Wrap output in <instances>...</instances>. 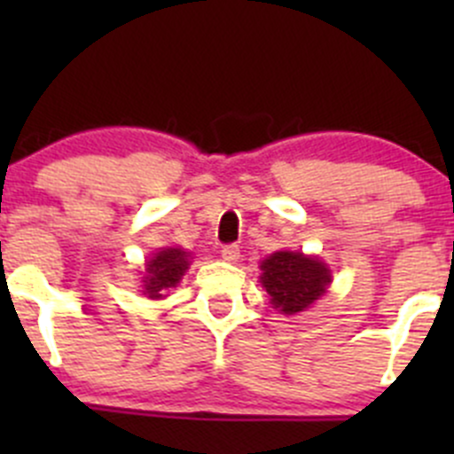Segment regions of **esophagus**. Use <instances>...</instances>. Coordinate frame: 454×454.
Segmentation results:
<instances>
[{
	"instance_id": "esophagus-1",
	"label": "esophagus",
	"mask_w": 454,
	"mask_h": 454,
	"mask_svg": "<svg viewBox=\"0 0 454 454\" xmlns=\"http://www.w3.org/2000/svg\"><path fill=\"white\" fill-rule=\"evenodd\" d=\"M222 259L223 261H231V263H232V261H237V259H239V246H223V248H222Z\"/></svg>"
}]
</instances>
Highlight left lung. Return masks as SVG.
<instances>
[{
  "label": "left lung",
  "instance_id": "left-lung-1",
  "mask_svg": "<svg viewBox=\"0 0 454 454\" xmlns=\"http://www.w3.org/2000/svg\"><path fill=\"white\" fill-rule=\"evenodd\" d=\"M261 286L270 294V303L283 314L308 309L325 294L329 270L318 259L301 253H274L261 263Z\"/></svg>",
  "mask_w": 454,
  "mask_h": 454
}]
</instances>
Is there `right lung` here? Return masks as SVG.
I'll return each mask as SVG.
<instances>
[{
	"mask_svg": "<svg viewBox=\"0 0 454 454\" xmlns=\"http://www.w3.org/2000/svg\"><path fill=\"white\" fill-rule=\"evenodd\" d=\"M186 256L189 254L180 248H164L153 259L146 261L145 294H149V299H160L164 290L180 283L182 274L189 268Z\"/></svg>",
	"mask_w": 454,
	"mask_h": 454,
	"instance_id": "1",
	"label": "right lung"
}]
</instances>
